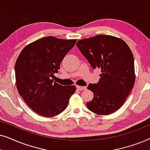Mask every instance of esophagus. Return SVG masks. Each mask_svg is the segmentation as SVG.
<instances>
[{
  "instance_id": "34e87169",
  "label": "esophagus",
  "mask_w": 150,
  "mask_h": 150,
  "mask_svg": "<svg viewBox=\"0 0 150 150\" xmlns=\"http://www.w3.org/2000/svg\"><path fill=\"white\" fill-rule=\"evenodd\" d=\"M76 88L77 89L80 90V91H83V90H85L87 89V87H84V86H76Z\"/></svg>"
}]
</instances>
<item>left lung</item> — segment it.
<instances>
[{"label": "left lung", "mask_w": 150, "mask_h": 150, "mask_svg": "<svg viewBox=\"0 0 150 150\" xmlns=\"http://www.w3.org/2000/svg\"><path fill=\"white\" fill-rule=\"evenodd\" d=\"M76 46L92 68H101L99 82L87 87L93 98L87 107L98 115L112 113L124 104L134 86L132 51L124 40L106 35L79 40Z\"/></svg>", "instance_id": "8db88e82"}]
</instances>
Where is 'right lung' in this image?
Listing matches in <instances>:
<instances>
[{
	"label": "right lung",
	"instance_id": "right-lung-1",
	"mask_svg": "<svg viewBox=\"0 0 150 150\" xmlns=\"http://www.w3.org/2000/svg\"><path fill=\"white\" fill-rule=\"evenodd\" d=\"M76 42L46 37L26 46L18 57L15 74L18 93L40 115L51 117L60 114L75 93V86L61 85L52 79Z\"/></svg>",
	"mask_w": 150,
	"mask_h": 150
}]
</instances>
